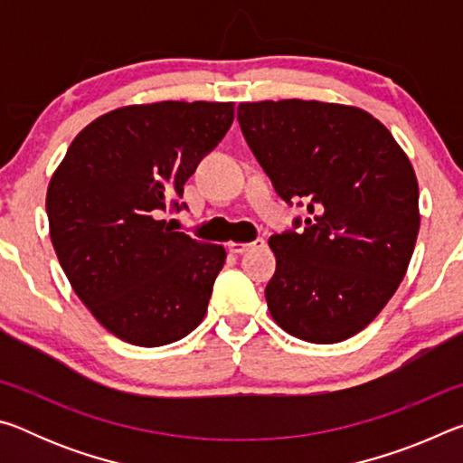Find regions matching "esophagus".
I'll return each mask as SVG.
<instances>
[{
    "mask_svg": "<svg viewBox=\"0 0 463 463\" xmlns=\"http://www.w3.org/2000/svg\"><path fill=\"white\" fill-rule=\"evenodd\" d=\"M265 245V241L263 239H255V241H250V242H234V241H231L229 245V250L231 253H237V255H241V253H245V250H249V249H253V247H263Z\"/></svg>",
    "mask_w": 463,
    "mask_h": 463,
    "instance_id": "obj_1",
    "label": "esophagus"
}]
</instances>
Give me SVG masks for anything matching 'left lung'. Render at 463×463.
Listing matches in <instances>:
<instances>
[{"label": "left lung", "instance_id": "obj_1", "mask_svg": "<svg viewBox=\"0 0 463 463\" xmlns=\"http://www.w3.org/2000/svg\"><path fill=\"white\" fill-rule=\"evenodd\" d=\"M237 118L279 198L307 202L304 229L269 239L273 320L308 343L349 339L380 315L409 269L420 224L409 156L355 106L242 101Z\"/></svg>", "mask_w": 463, "mask_h": 463}]
</instances>
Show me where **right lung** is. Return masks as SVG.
Wrapping results in <instances>:
<instances>
[{"mask_svg":"<svg viewBox=\"0 0 463 463\" xmlns=\"http://www.w3.org/2000/svg\"><path fill=\"white\" fill-rule=\"evenodd\" d=\"M234 118L232 101L124 106L88 124L46 192L52 247L98 323L138 347L202 323L226 250L174 231L163 213Z\"/></svg>","mask_w":463,"mask_h":463,"instance_id":"add662e5","label":"right lung"}]
</instances>
